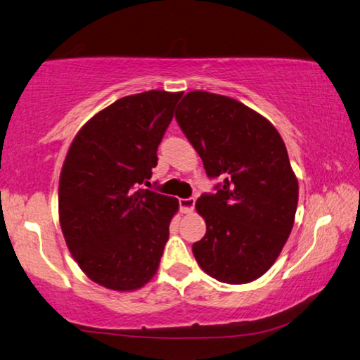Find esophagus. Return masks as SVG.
<instances>
[{
  "label": "esophagus",
  "instance_id": "esophagus-1",
  "mask_svg": "<svg viewBox=\"0 0 360 360\" xmlns=\"http://www.w3.org/2000/svg\"><path fill=\"white\" fill-rule=\"evenodd\" d=\"M193 207H195V198H179L181 213L189 214L193 211Z\"/></svg>",
  "mask_w": 360,
  "mask_h": 360
}]
</instances>
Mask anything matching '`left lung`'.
<instances>
[{"label": "left lung", "instance_id": "left-lung-1", "mask_svg": "<svg viewBox=\"0 0 360 360\" xmlns=\"http://www.w3.org/2000/svg\"><path fill=\"white\" fill-rule=\"evenodd\" d=\"M216 193L195 203L207 233L192 245L198 266L216 281L253 282L276 262L293 229L298 179L278 131L242 102L191 91L176 110Z\"/></svg>", "mask_w": 360, "mask_h": 360}]
</instances>
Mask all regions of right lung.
Listing matches in <instances>:
<instances>
[{
  "label": "right lung",
  "mask_w": 360,
  "mask_h": 360,
  "mask_svg": "<svg viewBox=\"0 0 360 360\" xmlns=\"http://www.w3.org/2000/svg\"><path fill=\"white\" fill-rule=\"evenodd\" d=\"M182 93L124 96L89 118L67 152L59 179V221L73 259L91 281L133 292L157 274L174 197L139 189Z\"/></svg>",
  "instance_id": "right-lung-1"
}]
</instances>
